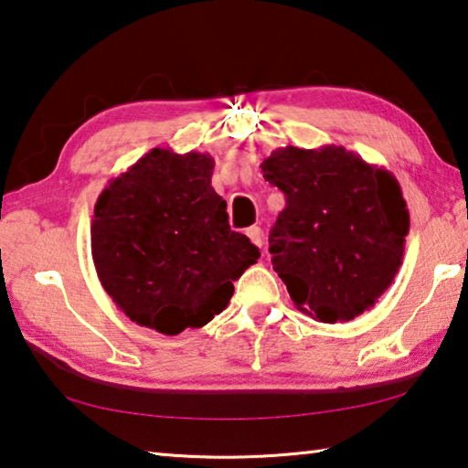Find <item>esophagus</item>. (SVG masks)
Here are the masks:
<instances>
[{"mask_svg": "<svg viewBox=\"0 0 468 468\" xmlns=\"http://www.w3.org/2000/svg\"><path fill=\"white\" fill-rule=\"evenodd\" d=\"M248 237L250 239L258 245V248H262V243H264V235H262V229L260 227H250L248 229Z\"/></svg>", "mask_w": 468, "mask_h": 468, "instance_id": "1", "label": "esophagus"}]
</instances>
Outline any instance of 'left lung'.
Masks as SVG:
<instances>
[{"label":"left lung","instance_id":"1","mask_svg":"<svg viewBox=\"0 0 468 468\" xmlns=\"http://www.w3.org/2000/svg\"><path fill=\"white\" fill-rule=\"evenodd\" d=\"M260 167L287 197L268 250L297 310L335 324L374 307L399 272L409 233L392 173L335 144L276 148Z\"/></svg>","mask_w":468,"mask_h":468}]
</instances>
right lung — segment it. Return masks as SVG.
Listing matches in <instances>:
<instances>
[{
	"label": "right lung",
	"instance_id": "add662e5",
	"mask_svg": "<svg viewBox=\"0 0 468 468\" xmlns=\"http://www.w3.org/2000/svg\"><path fill=\"white\" fill-rule=\"evenodd\" d=\"M212 169L210 154L153 148L94 204L90 250L102 289L132 322L161 335L206 326L260 258L229 227Z\"/></svg>",
	"mask_w": 468,
	"mask_h": 468
}]
</instances>
